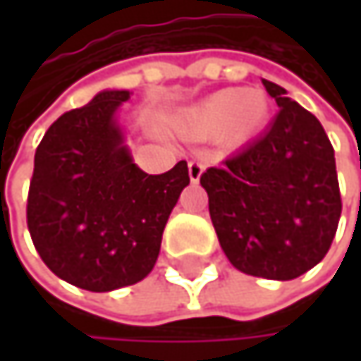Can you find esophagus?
<instances>
[{
    "instance_id": "esophagus-1",
    "label": "esophagus",
    "mask_w": 361,
    "mask_h": 361,
    "mask_svg": "<svg viewBox=\"0 0 361 361\" xmlns=\"http://www.w3.org/2000/svg\"><path fill=\"white\" fill-rule=\"evenodd\" d=\"M202 171H204V165H202L200 161H190V163H188V176H190V181L196 183V181L200 180Z\"/></svg>"
}]
</instances>
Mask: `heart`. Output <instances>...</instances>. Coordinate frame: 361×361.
<instances>
[{
  "label": "heart",
  "instance_id": "1",
  "mask_svg": "<svg viewBox=\"0 0 361 361\" xmlns=\"http://www.w3.org/2000/svg\"><path fill=\"white\" fill-rule=\"evenodd\" d=\"M271 102L261 90L230 87L219 90L194 104L180 121V131L190 140H219L230 146H243L265 127Z\"/></svg>",
  "mask_w": 361,
  "mask_h": 361
}]
</instances>
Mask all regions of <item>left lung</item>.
I'll return each mask as SVG.
<instances>
[{
	"mask_svg": "<svg viewBox=\"0 0 361 361\" xmlns=\"http://www.w3.org/2000/svg\"><path fill=\"white\" fill-rule=\"evenodd\" d=\"M280 112L269 129L200 176L230 263L257 278L293 280L318 265L341 217L334 150L322 123L265 81Z\"/></svg>",
	"mask_w": 361,
	"mask_h": 361,
	"instance_id": "left-lung-1",
	"label": "left lung"
}]
</instances>
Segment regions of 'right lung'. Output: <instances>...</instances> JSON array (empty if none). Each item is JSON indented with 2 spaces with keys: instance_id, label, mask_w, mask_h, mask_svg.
<instances>
[{
  "instance_id": "add662e5",
  "label": "right lung",
  "mask_w": 361,
  "mask_h": 361,
  "mask_svg": "<svg viewBox=\"0 0 361 361\" xmlns=\"http://www.w3.org/2000/svg\"><path fill=\"white\" fill-rule=\"evenodd\" d=\"M125 90H106L64 112L35 152L27 226L43 263L73 286L109 293L144 280L161 251L163 230L190 183L180 161L144 173L125 146L116 110Z\"/></svg>"
}]
</instances>
